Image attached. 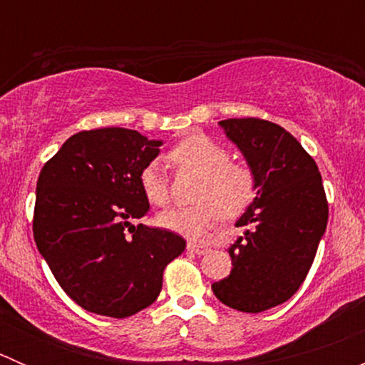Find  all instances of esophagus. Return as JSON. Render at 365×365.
<instances>
[{"label":"esophagus","mask_w":365,"mask_h":365,"mask_svg":"<svg viewBox=\"0 0 365 365\" xmlns=\"http://www.w3.org/2000/svg\"><path fill=\"white\" fill-rule=\"evenodd\" d=\"M187 251H189V252H194V254H197V256H203V254L210 252V249L206 247V245L196 244V242H189V244H187Z\"/></svg>","instance_id":"esophagus-1"}]
</instances>
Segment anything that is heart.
<instances>
[{
    "label": "heart",
    "mask_w": 365,
    "mask_h": 365,
    "mask_svg": "<svg viewBox=\"0 0 365 365\" xmlns=\"http://www.w3.org/2000/svg\"><path fill=\"white\" fill-rule=\"evenodd\" d=\"M171 160L201 175L196 206L171 208L159 215L162 227L192 240L205 238L222 217L235 219L245 212L256 196V176L245 164L230 162L226 148L205 134H194L173 148ZM139 185L146 200L155 206L169 201V185L159 160H150L139 173Z\"/></svg>",
    "instance_id": "obj_1"
}]
</instances>
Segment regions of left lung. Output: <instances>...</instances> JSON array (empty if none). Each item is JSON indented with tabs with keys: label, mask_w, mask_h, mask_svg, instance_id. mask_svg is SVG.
Instances as JSON below:
<instances>
[{
	"label": "left lung",
	"mask_w": 365,
	"mask_h": 365,
	"mask_svg": "<svg viewBox=\"0 0 365 365\" xmlns=\"http://www.w3.org/2000/svg\"><path fill=\"white\" fill-rule=\"evenodd\" d=\"M219 125L252 169L256 197L237 220L247 230L230 247L233 270L212 289L227 307L261 312L298 292L325 235L329 205L318 165L288 130L257 118Z\"/></svg>",
	"instance_id": "8db88e82"
}]
</instances>
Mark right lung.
Masks as SVG:
<instances>
[{
    "label": "right lung",
    "mask_w": 365,
    "mask_h": 365,
    "mask_svg": "<svg viewBox=\"0 0 365 365\" xmlns=\"http://www.w3.org/2000/svg\"><path fill=\"white\" fill-rule=\"evenodd\" d=\"M160 139L106 127L73 134L36 182L33 237L63 292L86 311L127 318L152 305L165 264L185 240L141 219L150 210L139 173Z\"/></svg>",
    "instance_id": "1"
}]
</instances>
